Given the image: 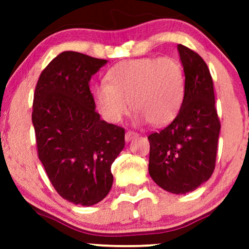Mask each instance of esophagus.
Returning a JSON list of instances; mask_svg holds the SVG:
<instances>
[{
    "instance_id": "1",
    "label": "esophagus",
    "mask_w": 249,
    "mask_h": 249,
    "mask_svg": "<svg viewBox=\"0 0 249 249\" xmlns=\"http://www.w3.org/2000/svg\"><path fill=\"white\" fill-rule=\"evenodd\" d=\"M136 137H138V133L133 132V131H127V132L125 133V141L128 142L132 141L133 138H136Z\"/></svg>"
}]
</instances>
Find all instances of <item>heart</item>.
<instances>
[{
	"mask_svg": "<svg viewBox=\"0 0 249 249\" xmlns=\"http://www.w3.org/2000/svg\"><path fill=\"white\" fill-rule=\"evenodd\" d=\"M105 79L92 89V97L98 112L110 123L121 122L131 103L137 122L168 124L184 101V69L173 57L121 62L107 71Z\"/></svg>",
	"mask_w": 249,
	"mask_h": 249,
	"instance_id": "heart-1",
	"label": "heart"
}]
</instances>
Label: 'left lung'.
Here are the masks:
<instances>
[{"mask_svg":"<svg viewBox=\"0 0 249 249\" xmlns=\"http://www.w3.org/2000/svg\"><path fill=\"white\" fill-rule=\"evenodd\" d=\"M185 73V95L174 121L151 133L148 173L162 190L186 194L212 176L215 167L220 121L213 81L198 53L178 44Z\"/></svg>","mask_w":249,"mask_h":249,"instance_id":"8db88e82","label":"left lung"}]
</instances>
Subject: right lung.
Listing matches in <instances>:
<instances>
[{
	"instance_id": "1",
	"label": "right lung",
	"mask_w": 249,
	"mask_h": 249,
	"mask_svg": "<svg viewBox=\"0 0 249 249\" xmlns=\"http://www.w3.org/2000/svg\"><path fill=\"white\" fill-rule=\"evenodd\" d=\"M64 51L42 71L33 104L38 158L57 193L81 206L102 201L112 187L111 165L125 145V131L96 112L91 77L107 64Z\"/></svg>"
}]
</instances>
